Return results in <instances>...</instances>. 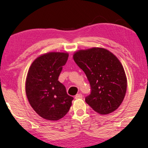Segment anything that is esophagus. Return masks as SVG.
I'll list each match as a JSON object with an SVG mask.
<instances>
[{
  "label": "esophagus",
  "instance_id": "esophagus-1",
  "mask_svg": "<svg viewBox=\"0 0 148 148\" xmlns=\"http://www.w3.org/2000/svg\"><path fill=\"white\" fill-rule=\"evenodd\" d=\"M75 98V99H82V94H77Z\"/></svg>",
  "mask_w": 148,
  "mask_h": 148
}]
</instances>
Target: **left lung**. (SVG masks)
Segmentation results:
<instances>
[{
    "instance_id": "8db88e82",
    "label": "left lung",
    "mask_w": 148,
    "mask_h": 148,
    "mask_svg": "<svg viewBox=\"0 0 148 148\" xmlns=\"http://www.w3.org/2000/svg\"><path fill=\"white\" fill-rule=\"evenodd\" d=\"M74 61L86 73L92 92L86 102L100 114H108L120 106L127 92L124 68L114 54L106 48L79 50L73 55Z\"/></svg>"
}]
</instances>
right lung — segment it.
Segmentation results:
<instances>
[{
	"label": "right lung",
	"instance_id": "1",
	"mask_svg": "<svg viewBox=\"0 0 148 148\" xmlns=\"http://www.w3.org/2000/svg\"><path fill=\"white\" fill-rule=\"evenodd\" d=\"M67 52H50L38 56L28 70L25 93L32 108L42 118L58 121L66 115L73 98L66 94L64 85L58 81Z\"/></svg>",
	"mask_w": 148,
	"mask_h": 148
}]
</instances>
